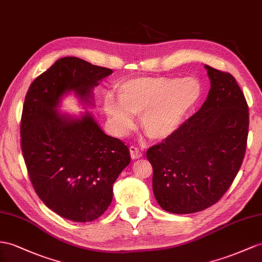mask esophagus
<instances>
[{
	"label": "esophagus",
	"mask_w": 262,
	"mask_h": 262,
	"mask_svg": "<svg viewBox=\"0 0 262 262\" xmlns=\"http://www.w3.org/2000/svg\"><path fill=\"white\" fill-rule=\"evenodd\" d=\"M129 152H130V157L133 158V159H138V158H140L143 156V154H142V151H140L137 147H135V146H130L129 147Z\"/></svg>",
	"instance_id": "obj_1"
}]
</instances>
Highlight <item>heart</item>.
I'll list each match as a JSON object with an SVG mask.
<instances>
[{"instance_id":"b5f03b06","label":"heart","mask_w":262,"mask_h":262,"mask_svg":"<svg viewBox=\"0 0 262 262\" xmlns=\"http://www.w3.org/2000/svg\"><path fill=\"white\" fill-rule=\"evenodd\" d=\"M117 100L106 96L104 110L118 135L133 129L134 116H140L145 134L152 140L175 135L203 96L197 76H143L116 85Z\"/></svg>"}]
</instances>
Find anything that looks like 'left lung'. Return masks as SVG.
<instances>
[{"label": "left lung", "mask_w": 262, "mask_h": 262, "mask_svg": "<svg viewBox=\"0 0 262 262\" xmlns=\"http://www.w3.org/2000/svg\"><path fill=\"white\" fill-rule=\"evenodd\" d=\"M210 90L200 110L175 135L147 150L152 191L171 213H192L216 204L229 189L245 157L249 111L229 73L205 65Z\"/></svg>", "instance_id": "1"}]
</instances>
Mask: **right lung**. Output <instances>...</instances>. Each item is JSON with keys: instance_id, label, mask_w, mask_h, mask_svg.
<instances>
[{"instance_id": "obj_1", "label": "right lung", "mask_w": 262, "mask_h": 262, "mask_svg": "<svg viewBox=\"0 0 262 262\" xmlns=\"http://www.w3.org/2000/svg\"><path fill=\"white\" fill-rule=\"evenodd\" d=\"M113 73L82 58H59L26 93L21 147L31 183L51 210L77 223L93 221L113 199V184L130 163L122 140L106 135L92 114L57 111L66 94L94 105V87Z\"/></svg>"}]
</instances>
